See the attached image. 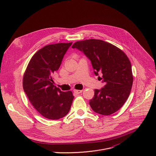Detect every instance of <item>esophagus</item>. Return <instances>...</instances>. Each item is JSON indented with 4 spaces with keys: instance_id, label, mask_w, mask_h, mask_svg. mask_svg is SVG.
Masks as SVG:
<instances>
[{
    "instance_id": "1",
    "label": "esophagus",
    "mask_w": 156,
    "mask_h": 156,
    "mask_svg": "<svg viewBox=\"0 0 156 156\" xmlns=\"http://www.w3.org/2000/svg\"><path fill=\"white\" fill-rule=\"evenodd\" d=\"M73 92H74L75 93L78 94H80V93H82V90H73Z\"/></svg>"
}]
</instances>
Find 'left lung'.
<instances>
[{
  "mask_svg": "<svg viewBox=\"0 0 156 156\" xmlns=\"http://www.w3.org/2000/svg\"><path fill=\"white\" fill-rule=\"evenodd\" d=\"M72 48L91 60L94 74L102 75L98 78L105 83L101 90H94L90 101L92 109L104 115L117 112L127 100L133 84L131 65L126 55L113 44L95 39L77 41Z\"/></svg>",
  "mask_w": 156,
  "mask_h": 156,
  "instance_id": "left-lung-1",
  "label": "left lung"
}]
</instances>
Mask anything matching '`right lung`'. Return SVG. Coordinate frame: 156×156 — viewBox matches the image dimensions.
Masks as SVG:
<instances>
[{"mask_svg":"<svg viewBox=\"0 0 156 156\" xmlns=\"http://www.w3.org/2000/svg\"><path fill=\"white\" fill-rule=\"evenodd\" d=\"M72 44L57 43L44 46L31 58L25 72L23 87L33 106L44 117L58 120L67 115L74 96L54 85L52 75L58 70Z\"/></svg>","mask_w":156,"mask_h":156,"instance_id":"add662e5","label":"right lung"}]
</instances>
